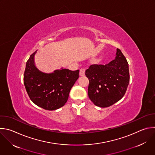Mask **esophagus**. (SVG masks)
Returning a JSON list of instances; mask_svg holds the SVG:
<instances>
[{
  "mask_svg": "<svg viewBox=\"0 0 155 155\" xmlns=\"http://www.w3.org/2000/svg\"><path fill=\"white\" fill-rule=\"evenodd\" d=\"M84 74H85V69L81 68V69L80 70V76H84Z\"/></svg>",
  "mask_w": 155,
  "mask_h": 155,
  "instance_id": "obj_1",
  "label": "esophagus"
}]
</instances>
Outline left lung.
I'll list each match as a JSON object with an SVG mask.
<instances>
[{
	"label": "left lung",
	"instance_id": "1",
	"mask_svg": "<svg viewBox=\"0 0 155 155\" xmlns=\"http://www.w3.org/2000/svg\"><path fill=\"white\" fill-rule=\"evenodd\" d=\"M85 75L89 80V98L101 108L110 107L119 101L130 82L128 63L119 48L114 60L105 65L90 66Z\"/></svg>",
	"mask_w": 155,
	"mask_h": 155
}]
</instances>
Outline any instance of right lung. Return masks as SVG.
<instances>
[{
    "label": "right lung",
    "mask_w": 155,
    "mask_h": 155,
    "mask_svg": "<svg viewBox=\"0 0 155 155\" xmlns=\"http://www.w3.org/2000/svg\"><path fill=\"white\" fill-rule=\"evenodd\" d=\"M36 51L27 61L24 83L31 100L37 106L49 111L65 105L72 87L79 77V70H55L51 73L39 71L35 63Z\"/></svg>",
    "instance_id": "add662e5"
}]
</instances>
